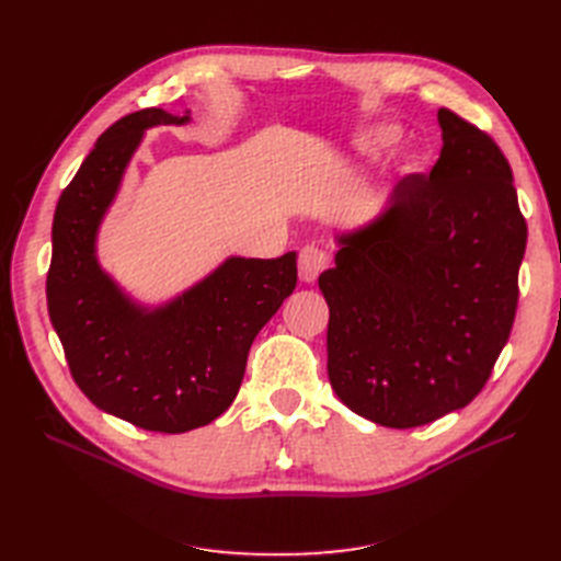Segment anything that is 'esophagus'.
Masks as SVG:
<instances>
[{
    "instance_id": "34e87169",
    "label": "esophagus",
    "mask_w": 561,
    "mask_h": 561,
    "mask_svg": "<svg viewBox=\"0 0 561 561\" xmlns=\"http://www.w3.org/2000/svg\"><path fill=\"white\" fill-rule=\"evenodd\" d=\"M330 266V254L316 245L301 248L299 252V278L304 283H313L322 271Z\"/></svg>"
}]
</instances>
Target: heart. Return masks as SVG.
Here are the masks:
<instances>
[{
    "mask_svg": "<svg viewBox=\"0 0 561 561\" xmlns=\"http://www.w3.org/2000/svg\"><path fill=\"white\" fill-rule=\"evenodd\" d=\"M400 138V130L390 124H379V126H371L367 130L360 133V149L367 151V154H379V151H386L393 147Z\"/></svg>",
    "mask_w": 561,
    "mask_h": 561,
    "instance_id": "obj_1",
    "label": "heart"
}]
</instances>
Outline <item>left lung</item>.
Instances as JSON below:
<instances>
[{"label":"left lung","instance_id":"left-lung-1","mask_svg":"<svg viewBox=\"0 0 561 561\" xmlns=\"http://www.w3.org/2000/svg\"><path fill=\"white\" fill-rule=\"evenodd\" d=\"M437 122L431 175L402 178L371 222L336 233L334 266L318 278L334 393L386 428L474 400L517 311L526 222L511 163L454 112Z\"/></svg>","mask_w":561,"mask_h":561}]
</instances>
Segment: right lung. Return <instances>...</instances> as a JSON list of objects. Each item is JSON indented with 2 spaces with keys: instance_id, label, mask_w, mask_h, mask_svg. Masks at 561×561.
<instances>
[{
  "instance_id": "obj_1",
  "label": "right lung",
  "mask_w": 561,
  "mask_h": 561,
  "mask_svg": "<svg viewBox=\"0 0 561 561\" xmlns=\"http://www.w3.org/2000/svg\"><path fill=\"white\" fill-rule=\"evenodd\" d=\"M190 124L149 107L100 135L54 215L46 299L77 386L98 410L154 433H186L229 410L254 336L297 285V252L227 257L190 290L142 307L103 271L98 229L151 126Z\"/></svg>"
}]
</instances>
